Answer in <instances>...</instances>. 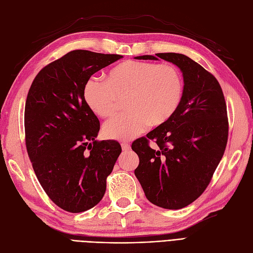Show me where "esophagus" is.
Instances as JSON below:
<instances>
[{
  "label": "esophagus",
  "instance_id": "34e87169",
  "mask_svg": "<svg viewBox=\"0 0 253 253\" xmlns=\"http://www.w3.org/2000/svg\"><path fill=\"white\" fill-rule=\"evenodd\" d=\"M121 148L124 151H128V150L131 149V146H129V143L124 141V142H121Z\"/></svg>",
  "mask_w": 253,
  "mask_h": 253
}]
</instances>
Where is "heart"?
Segmentation results:
<instances>
[{"instance_id":"obj_1","label":"heart","mask_w":253,"mask_h":253,"mask_svg":"<svg viewBox=\"0 0 253 253\" xmlns=\"http://www.w3.org/2000/svg\"><path fill=\"white\" fill-rule=\"evenodd\" d=\"M184 92L180 70L172 65L126 60L106 73L105 83L88 80L83 98L88 108L100 118L112 116L119 99L126 98L127 113L107 121L103 134L110 139L126 140L135 137L148 125L167 124L179 108Z\"/></svg>"}]
</instances>
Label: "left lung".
<instances>
[{
    "mask_svg": "<svg viewBox=\"0 0 253 253\" xmlns=\"http://www.w3.org/2000/svg\"><path fill=\"white\" fill-rule=\"evenodd\" d=\"M155 55L180 68L184 92L167 124L132 143L139 158L134 173L150 202L179 210L201 196L222 158L229 133L227 105L216 78L192 58L179 53ZM150 140L157 142L158 150L148 146Z\"/></svg>",
    "mask_w": 253,
    "mask_h": 253,
    "instance_id": "left-lung-1",
    "label": "left lung"
}]
</instances>
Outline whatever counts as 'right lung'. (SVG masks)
<instances>
[{
  "label": "right lung",
  "mask_w": 253,
  "mask_h": 253,
  "mask_svg": "<svg viewBox=\"0 0 253 253\" xmlns=\"http://www.w3.org/2000/svg\"><path fill=\"white\" fill-rule=\"evenodd\" d=\"M122 56L74 50L42 68L27 93L24 111L26 150L50 199L70 213L101 201L121 146L98 141L100 122L83 98L93 73Z\"/></svg>",
  "instance_id": "right-lung-1"
}]
</instances>
